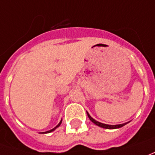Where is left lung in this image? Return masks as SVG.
Wrapping results in <instances>:
<instances>
[{"instance_id":"8db88e82","label":"left lung","mask_w":155,"mask_h":155,"mask_svg":"<svg viewBox=\"0 0 155 155\" xmlns=\"http://www.w3.org/2000/svg\"><path fill=\"white\" fill-rule=\"evenodd\" d=\"M87 115H88V117L90 118V120L94 123L97 126L101 127H103V128H107V129H115V128H119V127H122L123 126H124L126 123H123V124H119V125H108V124H104V123H99V122H97L96 121L95 119H93L91 116L89 115V113L87 112Z\"/></svg>"}]
</instances>
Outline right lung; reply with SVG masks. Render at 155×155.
Segmentation results:
<instances>
[{
  "instance_id": "right-lung-1",
  "label": "right lung",
  "mask_w": 155,
  "mask_h": 155,
  "mask_svg": "<svg viewBox=\"0 0 155 155\" xmlns=\"http://www.w3.org/2000/svg\"><path fill=\"white\" fill-rule=\"evenodd\" d=\"M61 123H62V121H60V123H59V124H58V125H57V126L55 127H54V128H53V129H51V130H49V131H47V132H45V133H46V134H47V133H51V132H53V131L55 130V129H56V128H57V127H58L60 126V124H61Z\"/></svg>"
}]
</instances>
